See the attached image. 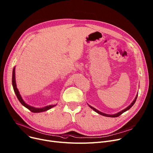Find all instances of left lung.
I'll return each mask as SVG.
<instances>
[{"instance_id":"left-lung-1","label":"left lung","mask_w":153,"mask_h":153,"mask_svg":"<svg viewBox=\"0 0 153 153\" xmlns=\"http://www.w3.org/2000/svg\"><path fill=\"white\" fill-rule=\"evenodd\" d=\"M137 97H138V94H137V95H136V97H135V99L134 100V101H132V102L131 103V104H130L128 106H127V107L126 108H125L124 109L122 110V111H120L118 112V113H116V114H106V113H102V112H101V111H100L97 110V109H95V108H94V107H92L91 106L89 105L88 104V105L89 106V107H90L91 109H92L93 110H94V111L96 112V113H97L98 114H100V115H102V116H106V117H116L119 116L120 115H121V114H123V113H124V112H126V111H127V110H128L130 108H131V106H133V105L135 104V101H136V100H137Z\"/></svg>"}]
</instances>
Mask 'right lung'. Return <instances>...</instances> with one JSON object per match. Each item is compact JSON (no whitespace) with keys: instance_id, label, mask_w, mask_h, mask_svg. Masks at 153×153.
<instances>
[{"instance_id":"right-lung-1","label":"right lung","mask_w":153,"mask_h":153,"mask_svg":"<svg viewBox=\"0 0 153 153\" xmlns=\"http://www.w3.org/2000/svg\"><path fill=\"white\" fill-rule=\"evenodd\" d=\"M12 85H13V88L14 90L15 93L16 95L17 98L18 99V100L19 101V102L22 103V105L23 106H24L25 108H27L29 110H30L33 113H41V112H44V111H46L51 108H52L53 107L55 106L56 105H48V106H46L42 108H36L34 106H32L30 105H29L28 104H27L25 101L23 100V99L22 98L21 95H20L19 90L16 87V80H15V67L13 68V73H12Z\"/></svg>"}]
</instances>
